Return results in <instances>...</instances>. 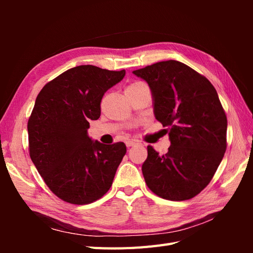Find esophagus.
Listing matches in <instances>:
<instances>
[{"mask_svg":"<svg viewBox=\"0 0 253 253\" xmlns=\"http://www.w3.org/2000/svg\"><path fill=\"white\" fill-rule=\"evenodd\" d=\"M138 144V141H136V140H128V141H126V146L127 147H135V146H137Z\"/></svg>","mask_w":253,"mask_h":253,"instance_id":"1","label":"esophagus"}]
</instances>
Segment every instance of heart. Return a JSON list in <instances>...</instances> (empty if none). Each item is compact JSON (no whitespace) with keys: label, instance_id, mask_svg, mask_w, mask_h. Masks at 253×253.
<instances>
[{"label":"heart","instance_id":"1","mask_svg":"<svg viewBox=\"0 0 253 253\" xmlns=\"http://www.w3.org/2000/svg\"><path fill=\"white\" fill-rule=\"evenodd\" d=\"M140 84H141V83H133V84L128 85L127 89H128V88H135V87H138V85H140Z\"/></svg>","mask_w":253,"mask_h":253}]
</instances>
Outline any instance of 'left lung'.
Returning <instances> with one entry per match:
<instances>
[{"label": "left lung", "mask_w": 253, "mask_h": 253, "mask_svg": "<svg viewBox=\"0 0 253 253\" xmlns=\"http://www.w3.org/2000/svg\"><path fill=\"white\" fill-rule=\"evenodd\" d=\"M132 74L148 83L155 118L169 127L170 140L163 155L148 146L142 164L146 184L166 200L191 199L209 185L226 151L227 118L216 90L178 61L159 62Z\"/></svg>", "instance_id": "obj_1"}]
</instances>
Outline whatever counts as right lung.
<instances>
[{"label":"right lung","instance_id":"obj_1","mask_svg":"<svg viewBox=\"0 0 253 253\" xmlns=\"http://www.w3.org/2000/svg\"><path fill=\"white\" fill-rule=\"evenodd\" d=\"M126 72L80 65L47 83L28 121L29 154L51 191L73 204H88L112 186L126 154L124 142L103 144L88 135L101 115L104 93Z\"/></svg>","mask_w":253,"mask_h":253}]
</instances>
